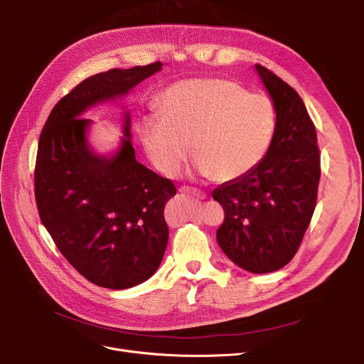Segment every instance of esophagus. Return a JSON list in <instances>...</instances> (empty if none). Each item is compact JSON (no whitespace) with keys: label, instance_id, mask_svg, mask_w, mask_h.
Here are the masks:
<instances>
[{"label":"esophagus","instance_id":"esophagus-1","mask_svg":"<svg viewBox=\"0 0 364 364\" xmlns=\"http://www.w3.org/2000/svg\"><path fill=\"white\" fill-rule=\"evenodd\" d=\"M178 192L183 193V195H188V196H195V198H199V199H205L206 195L203 192H200V190L198 188H193V187H187V186H181L178 188Z\"/></svg>","mask_w":364,"mask_h":364}]
</instances>
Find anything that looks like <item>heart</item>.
Instances as JSON below:
<instances>
[{"label":"heart","mask_w":364,"mask_h":364,"mask_svg":"<svg viewBox=\"0 0 364 364\" xmlns=\"http://www.w3.org/2000/svg\"><path fill=\"white\" fill-rule=\"evenodd\" d=\"M158 117H146L140 139L162 174L176 176L190 155L195 169L218 181L250 174L269 151L276 114L272 100L236 82L205 78L168 87L156 100Z\"/></svg>","instance_id":"b5f03b06"}]
</instances>
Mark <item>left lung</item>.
<instances>
[{
    "mask_svg": "<svg viewBox=\"0 0 364 364\" xmlns=\"http://www.w3.org/2000/svg\"><path fill=\"white\" fill-rule=\"evenodd\" d=\"M255 69L276 112L273 141L255 169L221 184L213 198L225 213L217 230L223 252L240 269L264 274L282 269L298 251L316 208L320 155L298 92L267 68Z\"/></svg>",
    "mask_w": 364,
    "mask_h": 364,
    "instance_id": "8db88e82",
    "label": "left lung"
}]
</instances>
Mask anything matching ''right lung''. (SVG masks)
<instances>
[{"label":"right lung","mask_w":364,"mask_h":364,"mask_svg":"<svg viewBox=\"0 0 364 364\" xmlns=\"http://www.w3.org/2000/svg\"><path fill=\"white\" fill-rule=\"evenodd\" d=\"M156 62L95 73L54 106L38 143L35 199L63 257L91 283L128 289L155 274L168 243L164 218L176 186L136 159L131 117L109 155L88 141L87 109L113 102L162 69Z\"/></svg>","instance_id":"right-lung-1"}]
</instances>
